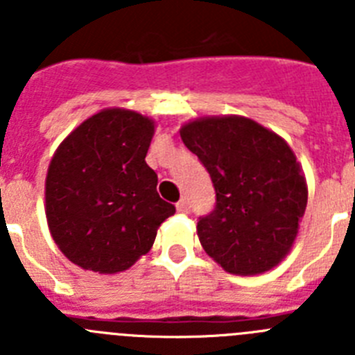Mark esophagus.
<instances>
[{
    "label": "esophagus",
    "mask_w": 355,
    "mask_h": 355,
    "mask_svg": "<svg viewBox=\"0 0 355 355\" xmlns=\"http://www.w3.org/2000/svg\"><path fill=\"white\" fill-rule=\"evenodd\" d=\"M175 208H178V211L180 213H188L190 211V205H188L187 199H181L178 205H175Z\"/></svg>",
    "instance_id": "esophagus-1"
}]
</instances>
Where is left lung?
Segmentation results:
<instances>
[{
	"instance_id": "obj_1",
	"label": "left lung",
	"mask_w": 355,
	"mask_h": 355,
	"mask_svg": "<svg viewBox=\"0 0 355 355\" xmlns=\"http://www.w3.org/2000/svg\"><path fill=\"white\" fill-rule=\"evenodd\" d=\"M180 135L215 187V209L197 222L206 254L236 275L277 266L293 245L307 205L306 178L290 146L238 115L197 119Z\"/></svg>"
}]
</instances>
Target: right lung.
I'll return each mask as SVG.
<instances>
[{
    "label": "right lung",
    "mask_w": 355,
    "mask_h": 355,
    "mask_svg": "<svg viewBox=\"0 0 355 355\" xmlns=\"http://www.w3.org/2000/svg\"><path fill=\"white\" fill-rule=\"evenodd\" d=\"M155 135L149 117L106 108L58 146L46 175V216L65 258L83 270H128L155 243L175 208L156 192L146 163Z\"/></svg>",
    "instance_id": "obj_1"
}]
</instances>
